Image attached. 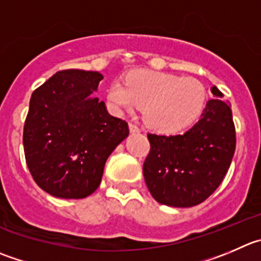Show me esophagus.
<instances>
[{
    "instance_id": "esophagus-1",
    "label": "esophagus",
    "mask_w": 261,
    "mask_h": 261,
    "mask_svg": "<svg viewBox=\"0 0 261 261\" xmlns=\"http://www.w3.org/2000/svg\"><path fill=\"white\" fill-rule=\"evenodd\" d=\"M129 130H130V133H138V132H140V128H138L136 124L129 123Z\"/></svg>"
}]
</instances>
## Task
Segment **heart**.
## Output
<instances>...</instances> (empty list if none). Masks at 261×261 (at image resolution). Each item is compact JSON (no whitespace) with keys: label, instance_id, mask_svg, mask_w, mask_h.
<instances>
[{"label":"heart","instance_id":"1","mask_svg":"<svg viewBox=\"0 0 261 261\" xmlns=\"http://www.w3.org/2000/svg\"><path fill=\"white\" fill-rule=\"evenodd\" d=\"M106 96L118 113L133 111L143 105L146 124L159 133L173 135L200 116L207 92L195 78L138 69L126 74L124 84L113 82Z\"/></svg>","mask_w":261,"mask_h":261}]
</instances>
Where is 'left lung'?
<instances>
[{"label":"left lung","mask_w":261,"mask_h":261,"mask_svg":"<svg viewBox=\"0 0 261 261\" xmlns=\"http://www.w3.org/2000/svg\"><path fill=\"white\" fill-rule=\"evenodd\" d=\"M206 102L197 123L183 135L148 133L150 152L143 163L146 186L158 202L191 207L206 200L227 174L236 150V129L222 92Z\"/></svg>","instance_id":"1"}]
</instances>
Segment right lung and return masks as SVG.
<instances>
[{"mask_svg": "<svg viewBox=\"0 0 261 261\" xmlns=\"http://www.w3.org/2000/svg\"><path fill=\"white\" fill-rule=\"evenodd\" d=\"M98 71L61 70L32 93L24 124L27 165L34 182L60 198H84L101 183L105 163L129 135L93 97Z\"/></svg>", "mask_w": 261, "mask_h": 261, "instance_id": "obj_1", "label": "right lung"}]
</instances>
